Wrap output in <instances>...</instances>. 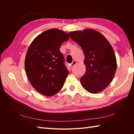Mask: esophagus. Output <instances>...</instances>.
Masks as SVG:
<instances>
[{
  "label": "esophagus",
  "instance_id": "esophagus-1",
  "mask_svg": "<svg viewBox=\"0 0 134 134\" xmlns=\"http://www.w3.org/2000/svg\"><path fill=\"white\" fill-rule=\"evenodd\" d=\"M76 64V61H75V60H74L73 62H72L71 63V64H70V66L71 67H72V66H74Z\"/></svg>",
  "mask_w": 134,
  "mask_h": 134
}]
</instances>
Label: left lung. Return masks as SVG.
I'll use <instances>...</instances> for the list:
<instances>
[{
	"label": "left lung",
	"instance_id": "8db88e82",
	"mask_svg": "<svg viewBox=\"0 0 134 134\" xmlns=\"http://www.w3.org/2000/svg\"><path fill=\"white\" fill-rule=\"evenodd\" d=\"M71 39L82 47L86 71L80 79L83 87L91 93L102 91L111 82L117 69L114 51L99 32L87 29L70 32Z\"/></svg>",
	"mask_w": 134,
	"mask_h": 134
}]
</instances>
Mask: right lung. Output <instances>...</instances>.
Listing matches in <instances>:
<instances>
[{"mask_svg": "<svg viewBox=\"0 0 134 134\" xmlns=\"http://www.w3.org/2000/svg\"><path fill=\"white\" fill-rule=\"evenodd\" d=\"M69 38L66 32L50 29L38 35L28 48L25 62L26 74L32 86L44 96L59 92L69 74L60 51Z\"/></svg>", "mask_w": 134, "mask_h": 134, "instance_id": "add662e5", "label": "right lung"}]
</instances>
